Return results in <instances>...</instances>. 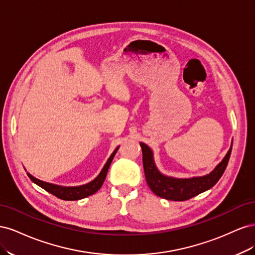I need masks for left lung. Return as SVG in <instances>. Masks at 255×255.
Wrapping results in <instances>:
<instances>
[{
	"label": "left lung",
	"instance_id": "1",
	"mask_svg": "<svg viewBox=\"0 0 255 255\" xmlns=\"http://www.w3.org/2000/svg\"><path fill=\"white\" fill-rule=\"evenodd\" d=\"M142 150V164L146 183L156 196L171 201H186L201 192L212 188L219 181L225 172L231 156L229 150L226 157L215 168V170L205 176L192 179H173L161 174L155 167L151 149L144 143H140Z\"/></svg>",
	"mask_w": 255,
	"mask_h": 255
}]
</instances>
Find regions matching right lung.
<instances>
[{"mask_svg": "<svg viewBox=\"0 0 255 255\" xmlns=\"http://www.w3.org/2000/svg\"><path fill=\"white\" fill-rule=\"evenodd\" d=\"M118 149L119 148H117L113 152L111 157L109 158V160L106 161L105 166L103 167L102 171L100 172V174L96 177V179L94 181H91L90 183L86 184V185H82V186L63 187V186H58V185H53V184H50V183L42 182L40 180L36 179V177L32 176L29 173H27V175L29 176L30 180H32L34 183H36L38 185V186H40L41 188H43L44 190H47L53 196H55V197H57L61 200H66V201H74V200H80V199L86 198L88 196L96 194V192L102 187V185H103L104 180L106 177V174H107V171H109V168L112 164L113 158L115 156L116 152L118 151Z\"/></svg>", "mask_w": 255, "mask_h": 255, "instance_id": "1", "label": "right lung"}]
</instances>
